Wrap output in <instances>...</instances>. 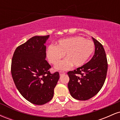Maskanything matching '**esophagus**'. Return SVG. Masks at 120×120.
I'll list each match as a JSON object with an SVG mask.
<instances>
[{
    "label": "esophagus",
    "instance_id": "1",
    "mask_svg": "<svg viewBox=\"0 0 120 120\" xmlns=\"http://www.w3.org/2000/svg\"><path fill=\"white\" fill-rule=\"evenodd\" d=\"M59 73H60V76H61V75H64V74H65V73L64 71H60V72H59Z\"/></svg>",
    "mask_w": 120,
    "mask_h": 120
}]
</instances>
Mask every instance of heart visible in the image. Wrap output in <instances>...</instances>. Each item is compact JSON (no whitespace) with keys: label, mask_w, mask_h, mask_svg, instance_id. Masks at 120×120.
<instances>
[{"label":"heart","mask_w":120,"mask_h":120,"mask_svg":"<svg viewBox=\"0 0 120 120\" xmlns=\"http://www.w3.org/2000/svg\"><path fill=\"white\" fill-rule=\"evenodd\" d=\"M95 49L94 43L80 36L61 39L55 46L50 45L47 49L49 61L56 64L64 57L66 58L56 65L59 70L68 69L73 65L75 67L82 66L89 60Z\"/></svg>","instance_id":"b5f03b06"}]
</instances>
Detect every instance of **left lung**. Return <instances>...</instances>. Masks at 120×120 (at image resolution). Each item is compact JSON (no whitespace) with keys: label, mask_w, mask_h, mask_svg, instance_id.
Here are the masks:
<instances>
[{"label":"left lung","mask_w":120,"mask_h":120,"mask_svg":"<svg viewBox=\"0 0 120 120\" xmlns=\"http://www.w3.org/2000/svg\"><path fill=\"white\" fill-rule=\"evenodd\" d=\"M95 47L93 57L88 63L68 72V84L71 96L75 99L86 100L97 94L105 82L108 63L105 50L99 42L93 38Z\"/></svg>","instance_id":"1"}]
</instances>
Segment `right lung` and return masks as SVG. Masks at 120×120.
<instances>
[{
  "label": "right lung",
  "instance_id": "1",
  "mask_svg": "<svg viewBox=\"0 0 120 120\" xmlns=\"http://www.w3.org/2000/svg\"><path fill=\"white\" fill-rule=\"evenodd\" d=\"M49 35L35 36L17 47L12 59L11 74L17 90L29 102L36 105L48 103L53 96L60 76L51 74L46 60L47 40Z\"/></svg>",
  "mask_w": 120,
  "mask_h": 120
}]
</instances>
